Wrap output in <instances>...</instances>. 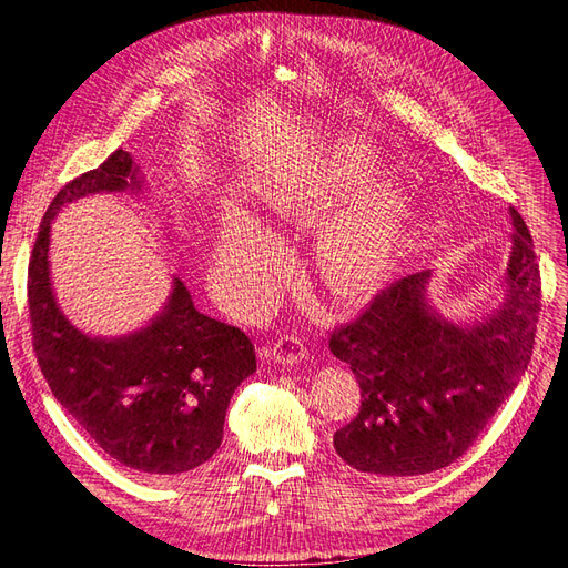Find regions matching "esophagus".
Here are the masks:
<instances>
[{"label":"esophagus","mask_w":568,"mask_h":568,"mask_svg":"<svg viewBox=\"0 0 568 568\" xmlns=\"http://www.w3.org/2000/svg\"><path fill=\"white\" fill-rule=\"evenodd\" d=\"M270 355L274 363H280L284 367H294V365H301L305 359V346L298 336L286 334L272 343Z\"/></svg>","instance_id":"obj_1"}]
</instances>
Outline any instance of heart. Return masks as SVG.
Masks as SVG:
<instances>
[{
  "mask_svg": "<svg viewBox=\"0 0 568 568\" xmlns=\"http://www.w3.org/2000/svg\"><path fill=\"white\" fill-rule=\"evenodd\" d=\"M379 165L372 144L346 140L313 180L286 186L272 199V211L284 222L311 220L347 201L317 246L322 280L338 296H359L379 286L398 257L405 199L386 182H369ZM215 263L234 294L253 305H267L280 288L284 248L251 213L234 209L220 222Z\"/></svg>",
  "mask_w": 568,
  "mask_h": 568,
  "instance_id": "heart-1",
  "label": "heart"
}]
</instances>
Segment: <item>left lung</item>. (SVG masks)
Masks as SVG:
<instances>
[{
    "label": "left lung",
    "mask_w": 568,
    "mask_h": 568,
    "mask_svg": "<svg viewBox=\"0 0 568 568\" xmlns=\"http://www.w3.org/2000/svg\"><path fill=\"white\" fill-rule=\"evenodd\" d=\"M511 215L505 301L476 324H455L426 298L432 272L384 288L355 322L332 334V353L363 393L357 417L334 434L359 474L409 478L469 450L524 376L540 313V270L524 217Z\"/></svg>",
    "instance_id": "1"
}]
</instances>
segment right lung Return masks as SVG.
<instances>
[{
  "label": "right lung",
  "mask_w": 568,
  "mask_h": 568,
  "mask_svg": "<svg viewBox=\"0 0 568 568\" xmlns=\"http://www.w3.org/2000/svg\"><path fill=\"white\" fill-rule=\"evenodd\" d=\"M128 189H142L140 168L118 149L51 201L28 265L32 346L54 398L101 450L165 478L215 455L232 393L255 372V348L242 329L199 313L180 277L163 311L125 336L84 334L63 315L49 272L51 220L78 199Z\"/></svg>",
  "instance_id": "obj_1"
}]
</instances>
